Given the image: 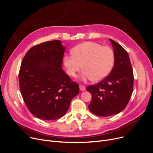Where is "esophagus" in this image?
<instances>
[{"label": "esophagus", "instance_id": "obj_1", "mask_svg": "<svg viewBox=\"0 0 153 153\" xmlns=\"http://www.w3.org/2000/svg\"><path fill=\"white\" fill-rule=\"evenodd\" d=\"M79 89L81 91H84L85 90V87L82 85H79Z\"/></svg>", "mask_w": 153, "mask_h": 153}]
</instances>
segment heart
Wrapping results in <instances>:
<instances>
[{"instance_id": "heart-1", "label": "heart", "mask_w": 153, "mask_h": 153, "mask_svg": "<svg viewBox=\"0 0 153 153\" xmlns=\"http://www.w3.org/2000/svg\"><path fill=\"white\" fill-rule=\"evenodd\" d=\"M73 55L64 58V64L68 73L75 77L77 72L84 70L83 80L92 79L99 81L105 78L114 65L115 57L113 50L107 46L87 42L77 45L72 51Z\"/></svg>"}]
</instances>
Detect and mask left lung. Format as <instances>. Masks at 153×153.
Masks as SVG:
<instances>
[{
  "mask_svg": "<svg viewBox=\"0 0 153 153\" xmlns=\"http://www.w3.org/2000/svg\"><path fill=\"white\" fill-rule=\"evenodd\" d=\"M114 48L115 63L110 74L96 85L87 87L92 95L89 105L92 114L108 117L123 111L133 89V73L129 56L124 48L109 39Z\"/></svg>",
  "mask_w": 153,
  "mask_h": 153,
  "instance_id": "left-lung-1",
  "label": "left lung"
}]
</instances>
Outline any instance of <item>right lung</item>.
I'll return each mask as SVG.
<instances>
[{"instance_id": "add662e5", "label": "right lung", "mask_w": 153, "mask_h": 153, "mask_svg": "<svg viewBox=\"0 0 153 153\" xmlns=\"http://www.w3.org/2000/svg\"><path fill=\"white\" fill-rule=\"evenodd\" d=\"M64 50L60 40L44 42L30 48L22 62L19 77L22 97L39 119L64 116L79 92L78 84L62 69Z\"/></svg>"}]
</instances>
